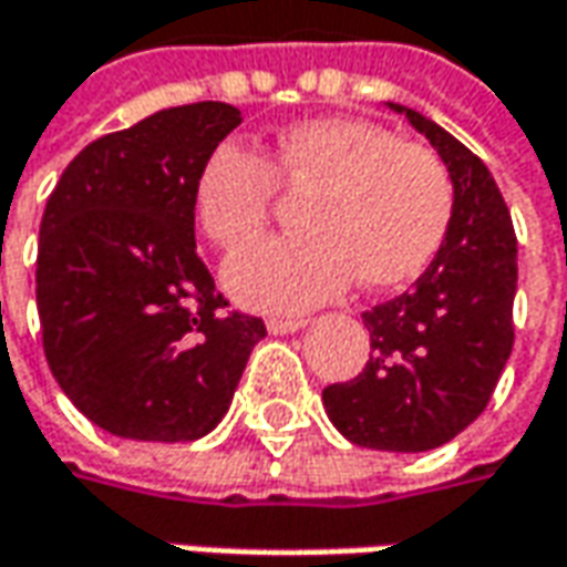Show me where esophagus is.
<instances>
[{
	"mask_svg": "<svg viewBox=\"0 0 567 567\" xmlns=\"http://www.w3.org/2000/svg\"><path fill=\"white\" fill-rule=\"evenodd\" d=\"M299 328H306V318H268L271 334H293Z\"/></svg>",
	"mask_w": 567,
	"mask_h": 567,
	"instance_id": "esophagus-1",
	"label": "esophagus"
}]
</instances>
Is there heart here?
Masks as SVG:
<instances>
[{
  "mask_svg": "<svg viewBox=\"0 0 567 567\" xmlns=\"http://www.w3.org/2000/svg\"><path fill=\"white\" fill-rule=\"evenodd\" d=\"M280 186L312 188L309 229L243 251L224 271L229 293L265 312L312 309L353 277L365 290L410 284L454 214V183L432 147L360 116H318L284 125L268 161L246 144H217L195 183L198 220L224 251L246 249L271 224Z\"/></svg>",
  "mask_w": 567,
  "mask_h": 567,
  "instance_id": "b5f03b06",
  "label": "heart"
}]
</instances>
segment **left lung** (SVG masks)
Returning <instances> with one entry per match:
<instances>
[{"mask_svg": "<svg viewBox=\"0 0 567 567\" xmlns=\"http://www.w3.org/2000/svg\"><path fill=\"white\" fill-rule=\"evenodd\" d=\"M391 106L439 147L454 214L416 287L362 312L369 362L357 379L328 384L321 401L353 445L429 451L486 410L512 357L517 236L486 164L416 110Z\"/></svg>", "mask_w": 567, "mask_h": 567, "instance_id": "obj_1", "label": "left lung"}]
</instances>
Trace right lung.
<instances>
[{
	"label": "right lung",
	"mask_w": 567,
	"mask_h": 567,
	"mask_svg": "<svg viewBox=\"0 0 567 567\" xmlns=\"http://www.w3.org/2000/svg\"><path fill=\"white\" fill-rule=\"evenodd\" d=\"M217 100L91 142L40 220L37 312L53 379L100 429L195 442L224 420L265 321L229 309L195 251V183L239 125Z\"/></svg>",
	"instance_id": "add662e5"
}]
</instances>
